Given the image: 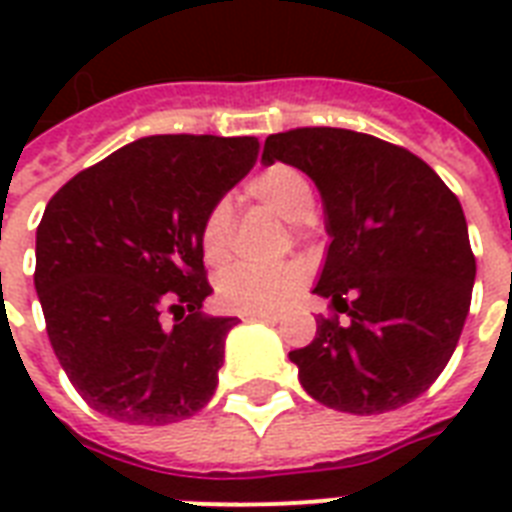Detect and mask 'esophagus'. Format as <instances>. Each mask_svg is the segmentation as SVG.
<instances>
[{"label": "esophagus", "mask_w": 512, "mask_h": 512, "mask_svg": "<svg viewBox=\"0 0 512 512\" xmlns=\"http://www.w3.org/2000/svg\"><path fill=\"white\" fill-rule=\"evenodd\" d=\"M244 316H247V319L273 321V324H276V321H281V319H284V316H281V313H276V311H247V313H244Z\"/></svg>", "instance_id": "1"}]
</instances>
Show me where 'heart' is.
Wrapping results in <instances>:
<instances>
[{
  "mask_svg": "<svg viewBox=\"0 0 512 512\" xmlns=\"http://www.w3.org/2000/svg\"><path fill=\"white\" fill-rule=\"evenodd\" d=\"M247 193L255 201L279 212L284 220L295 223L297 233L311 231V217L316 209V193L303 170L292 164H271L257 172L247 183ZM236 217L228 201H215L201 223V252L209 263H223L233 249ZM305 268L300 263H236L220 276V300L228 308L260 311L276 308L303 287Z\"/></svg>",
  "mask_w": 512,
  "mask_h": 512,
  "instance_id": "obj_1",
  "label": "heart"
}]
</instances>
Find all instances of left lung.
<instances>
[{
    "label": "left lung",
    "instance_id": "1",
    "mask_svg": "<svg viewBox=\"0 0 512 512\" xmlns=\"http://www.w3.org/2000/svg\"><path fill=\"white\" fill-rule=\"evenodd\" d=\"M263 162L311 177L327 249L311 345L292 350L308 396L348 414L409 404L436 382L465 327L476 257L460 199L420 156L364 132L297 127L268 135Z\"/></svg>",
    "mask_w": 512,
    "mask_h": 512
}]
</instances>
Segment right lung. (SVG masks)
<instances>
[{
	"label": "right lung",
	"mask_w": 512,
	"mask_h": 512,
	"mask_svg": "<svg viewBox=\"0 0 512 512\" xmlns=\"http://www.w3.org/2000/svg\"><path fill=\"white\" fill-rule=\"evenodd\" d=\"M257 154V138L151 135L50 199L36 228L34 287L52 350L95 412L167 425L212 398L236 319L201 313L212 295L201 223Z\"/></svg>",
	"instance_id": "1"
}]
</instances>
